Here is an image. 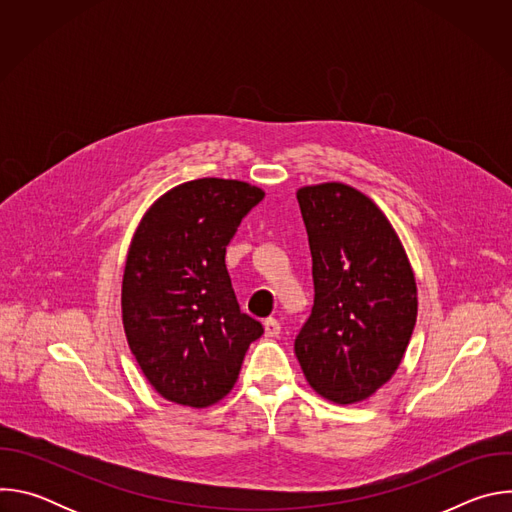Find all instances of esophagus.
I'll list each match as a JSON object with an SVG mask.
<instances>
[{"label":"esophagus","mask_w":512,"mask_h":512,"mask_svg":"<svg viewBox=\"0 0 512 512\" xmlns=\"http://www.w3.org/2000/svg\"><path fill=\"white\" fill-rule=\"evenodd\" d=\"M263 326H265V336H267V338H275V336H279V332H281V324H279L275 318H267V320L263 322Z\"/></svg>","instance_id":"34e87169"}]
</instances>
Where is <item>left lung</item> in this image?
<instances>
[{"instance_id": "1", "label": "left lung", "mask_w": 512, "mask_h": 512, "mask_svg": "<svg viewBox=\"0 0 512 512\" xmlns=\"http://www.w3.org/2000/svg\"><path fill=\"white\" fill-rule=\"evenodd\" d=\"M312 253L314 308L296 336L310 387L350 405L399 369L417 320V285L383 210L342 182L298 190Z\"/></svg>"}]
</instances>
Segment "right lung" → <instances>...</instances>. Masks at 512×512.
Returning <instances> with one entry per match:
<instances>
[{"mask_svg":"<svg viewBox=\"0 0 512 512\" xmlns=\"http://www.w3.org/2000/svg\"><path fill=\"white\" fill-rule=\"evenodd\" d=\"M265 192L200 178L160 196L131 239L121 314L127 344L168 401L208 407L231 393L263 326L243 314L225 265L227 245Z\"/></svg>","mask_w":512,"mask_h":512,"instance_id":"obj_1","label":"right lung"}]
</instances>
